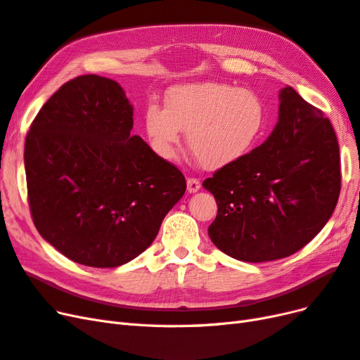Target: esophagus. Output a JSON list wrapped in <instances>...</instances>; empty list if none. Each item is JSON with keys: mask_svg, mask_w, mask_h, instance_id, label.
Wrapping results in <instances>:
<instances>
[{"mask_svg": "<svg viewBox=\"0 0 360 360\" xmlns=\"http://www.w3.org/2000/svg\"><path fill=\"white\" fill-rule=\"evenodd\" d=\"M200 188H201V181L198 179H195V177H189L188 179V191L191 193L197 192Z\"/></svg>", "mask_w": 360, "mask_h": 360, "instance_id": "esophagus-1", "label": "esophagus"}]
</instances>
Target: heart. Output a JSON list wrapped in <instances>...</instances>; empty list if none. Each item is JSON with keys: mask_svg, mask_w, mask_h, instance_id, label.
Wrapping results in <instances>:
<instances>
[{"mask_svg": "<svg viewBox=\"0 0 360 360\" xmlns=\"http://www.w3.org/2000/svg\"><path fill=\"white\" fill-rule=\"evenodd\" d=\"M266 106L252 90L198 82L172 86L165 108L150 103L144 124L162 158H174L184 130L193 156L202 167L216 169L255 147L266 129Z\"/></svg>", "mask_w": 360, "mask_h": 360, "instance_id": "heart-1", "label": "heart"}]
</instances>
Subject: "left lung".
I'll list each match as a JSON object with an SVG mask.
<instances>
[{
	"label": "left lung",
	"mask_w": 360,
	"mask_h": 360,
	"mask_svg": "<svg viewBox=\"0 0 360 360\" xmlns=\"http://www.w3.org/2000/svg\"><path fill=\"white\" fill-rule=\"evenodd\" d=\"M279 99V120L264 143L202 181L217 204L212 242L248 263L285 258L309 243L341 191L340 146L329 118L291 86Z\"/></svg>",
	"instance_id": "8db88e82"
}]
</instances>
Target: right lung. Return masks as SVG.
Segmentation results:
<instances>
[{"label":"right lung","mask_w":360,"mask_h":360,"mask_svg":"<svg viewBox=\"0 0 360 360\" xmlns=\"http://www.w3.org/2000/svg\"><path fill=\"white\" fill-rule=\"evenodd\" d=\"M134 108L115 81L78 76L32 120L24 162L32 222L90 267H118L155 240L186 191L181 171L132 135Z\"/></svg>","instance_id":"add662e5"}]
</instances>
